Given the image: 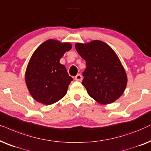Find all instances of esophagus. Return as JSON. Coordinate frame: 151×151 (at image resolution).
I'll return each mask as SVG.
<instances>
[{"label": "esophagus", "mask_w": 151, "mask_h": 151, "mask_svg": "<svg viewBox=\"0 0 151 151\" xmlns=\"http://www.w3.org/2000/svg\"><path fill=\"white\" fill-rule=\"evenodd\" d=\"M75 80H77V81H82L83 77H82V76L80 75V74H78V75L75 77Z\"/></svg>", "instance_id": "obj_1"}]
</instances>
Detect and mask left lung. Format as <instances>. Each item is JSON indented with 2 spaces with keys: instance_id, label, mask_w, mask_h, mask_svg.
I'll use <instances>...</instances> for the list:
<instances>
[{
  "instance_id": "obj_1",
  "label": "left lung",
  "mask_w": 151,
  "mask_h": 151,
  "mask_svg": "<svg viewBox=\"0 0 151 151\" xmlns=\"http://www.w3.org/2000/svg\"><path fill=\"white\" fill-rule=\"evenodd\" d=\"M78 54L86 61L87 68L82 82L90 96L102 105L110 104L124 92L128 78L114 50L106 43L93 40L75 44Z\"/></svg>"
}]
</instances>
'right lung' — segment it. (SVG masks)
Segmentation results:
<instances>
[{
  "label": "right lung",
  "instance_id": "1",
  "mask_svg": "<svg viewBox=\"0 0 151 151\" xmlns=\"http://www.w3.org/2000/svg\"><path fill=\"white\" fill-rule=\"evenodd\" d=\"M68 42L48 40L31 56L25 73V84L33 99L48 105L62 99L73 80L65 66L60 63L66 52L71 49Z\"/></svg>",
  "mask_w": 151,
  "mask_h": 151
}]
</instances>
